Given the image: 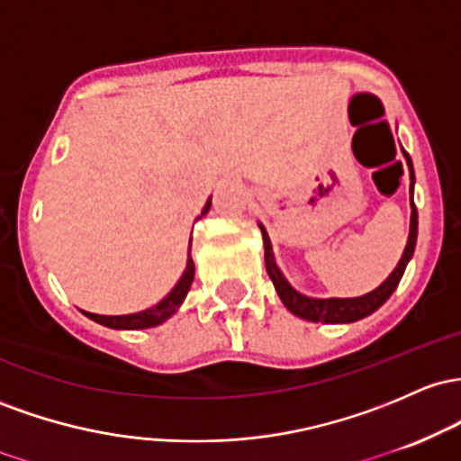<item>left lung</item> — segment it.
I'll return each mask as SVG.
<instances>
[{
  "instance_id": "1",
  "label": "left lung",
  "mask_w": 461,
  "mask_h": 461,
  "mask_svg": "<svg viewBox=\"0 0 461 461\" xmlns=\"http://www.w3.org/2000/svg\"><path fill=\"white\" fill-rule=\"evenodd\" d=\"M405 154L407 165H410V189H411V221H410V237H407V246L405 252H402L401 261L394 267V272L381 283L379 287L372 289L370 294H364V296H357V298H309L304 294H300L287 283V278L283 276V272L278 270L276 261H274V252H272V241L267 237L266 229L258 224L263 235V248H266V270L270 274L274 289L278 292L281 296L283 304L298 318L309 320V322H324V324H342V322H357V320L366 318V315L375 313L381 304L385 303L387 298L394 294V289L401 283L402 274H405L407 263L413 255V248H416V237H418V211L416 204H413V165L410 154Z\"/></svg>"
}]
</instances>
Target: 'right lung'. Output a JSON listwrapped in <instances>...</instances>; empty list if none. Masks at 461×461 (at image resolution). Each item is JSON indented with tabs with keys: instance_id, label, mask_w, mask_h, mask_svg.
<instances>
[{
	"instance_id": "right-lung-1",
	"label": "right lung",
	"mask_w": 461,
	"mask_h": 461,
	"mask_svg": "<svg viewBox=\"0 0 461 461\" xmlns=\"http://www.w3.org/2000/svg\"><path fill=\"white\" fill-rule=\"evenodd\" d=\"M211 209V198L206 200L204 209H203V215L209 213ZM200 215V217H203ZM198 217V220H200ZM189 250H191V241H189ZM194 274H195V267H194V258L187 252V267H185L183 276H180V281L176 283V287L172 292L165 296L161 303L154 304V307L146 309V312H139V313H131V315H97V313H89V312H82L86 315V318H91L93 322L97 324H104L108 329H126V330H134V329H149V327H157V324L165 322V320L172 315L176 309L183 304L185 296H187L191 283H194Z\"/></svg>"
}]
</instances>
